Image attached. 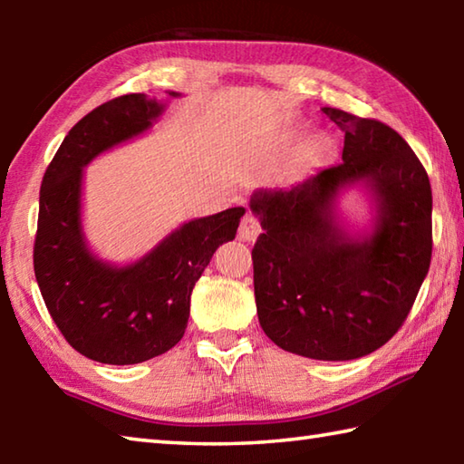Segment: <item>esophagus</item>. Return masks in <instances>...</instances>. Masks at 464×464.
<instances>
[{
    "mask_svg": "<svg viewBox=\"0 0 464 464\" xmlns=\"http://www.w3.org/2000/svg\"><path fill=\"white\" fill-rule=\"evenodd\" d=\"M260 233H262V223H260V218H257L256 215L247 213L246 217L241 218L239 237H241L243 241H254Z\"/></svg>",
    "mask_w": 464,
    "mask_h": 464,
    "instance_id": "34e87169",
    "label": "esophagus"
}]
</instances>
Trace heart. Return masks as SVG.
Here are the masks:
<instances>
[{
  "mask_svg": "<svg viewBox=\"0 0 464 464\" xmlns=\"http://www.w3.org/2000/svg\"><path fill=\"white\" fill-rule=\"evenodd\" d=\"M321 147V139L319 137H313L309 143H307V151L311 153V151H315V149H319Z\"/></svg>",
  "mask_w": 464,
  "mask_h": 464,
  "instance_id": "heart-1",
  "label": "heart"
}]
</instances>
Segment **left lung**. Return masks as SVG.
Segmentation results:
<instances>
[{"instance_id": "1", "label": "left lung", "mask_w": 464, "mask_h": 464, "mask_svg": "<svg viewBox=\"0 0 464 464\" xmlns=\"http://www.w3.org/2000/svg\"><path fill=\"white\" fill-rule=\"evenodd\" d=\"M343 137L342 163L290 190H257L262 229L254 290L264 334L313 360H354L387 343L410 315L431 260V188L405 139L374 119L324 108ZM375 196L377 223L352 238L334 221L345 185Z\"/></svg>"}]
</instances>
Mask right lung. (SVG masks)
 <instances>
[{
    "mask_svg": "<svg viewBox=\"0 0 464 464\" xmlns=\"http://www.w3.org/2000/svg\"><path fill=\"white\" fill-rule=\"evenodd\" d=\"M163 108L145 93H127L93 108L63 139L41 184L34 239L38 288L69 345L102 364L145 362L182 340L196 280L217 247L235 239L246 213L235 207L188 221L122 268L88 249L82 231L83 168L151 129Z\"/></svg>",
    "mask_w": 464,
    "mask_h": 464,
    "instance_id": "add662e5",
    "label": "right lung"
}]
</instances>
